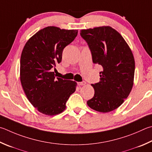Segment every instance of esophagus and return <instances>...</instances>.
Wrapping results in <instances>:
<instances>
[{
    "instance_id": "esophagus-1",
    "label": "esophagus",
    "mask_w": 152,
    "mask_h": 152,
    "mask_svg": "<svg viewBox=\"0 0 152 152\" xmlns=\"http://www.w3.org/2000/svg\"><path fill=\"white\" fill-rule=\"evenodd\" d=\"M86 84V82L85 81H82V82H78V84L79 86H83V85H85Z\"/></svg>"
}]
</instances>
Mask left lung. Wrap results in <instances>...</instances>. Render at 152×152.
Wrapping results in <instances>:
<instances>
[{
  "mask_svg": "<svg viewBox=\"0 0 152 152\" xmlns=\"http://www.w3.org/2000/svg\"><path fill=\"white\" fill-rule=\"evenodd\" d=\"M92 62L102 67L100 81L92 84L94 95L87 101L91 108L109 112L121 106L134 84L135 61L133 54L119 32L110 26L82 30Z\"/></svg>",
  "mask_w": 152,
  "mask_h": 152,
  "instance_id": "obj_1",
  "label": "left lung"
}]
</instances>
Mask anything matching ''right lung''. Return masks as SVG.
<instances>
[{"instance_id":"right-lung-1","label":"right lung","mask_w":152,"mask_h":152,"mask_svg":"<svg viewBox=\"0 0 152 152\" xmlns=\"http://www.w3.org/2000/svg\"><path fill=\"white\" fill-rule=\"evenodd\" d=\"M77 35L78 30L46 27L27 41L22 52V86L30 102L44 114L62 112L69 97L75 92L76 82L56 78L52 71L61 62L63 50Z\"/></svg>"}]
</instances>
